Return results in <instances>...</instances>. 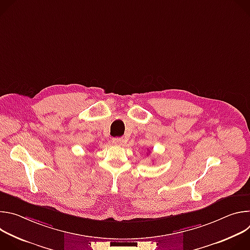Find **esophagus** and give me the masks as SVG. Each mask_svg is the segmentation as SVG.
Masks as SVG:
<instances>
[{"label":"esophagus","instance_id":"esophagus-1","mask_svg":"<svg viewBox=\"0 0 250 250\" xmlns=\"http://www.w3.org/2000/svg\"><path fill=\"white\" fill-rule=\"evenodd\" d=\"M123 142H124V138L123 137H115V138H113V144L116 145V146H121V145H123Z\"/></svg>","mask_w":250,"mask_h":250}]
</instances>
